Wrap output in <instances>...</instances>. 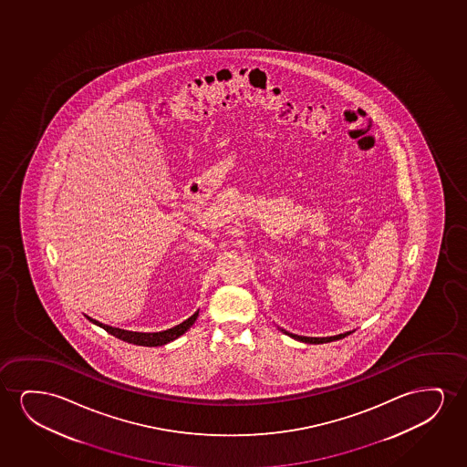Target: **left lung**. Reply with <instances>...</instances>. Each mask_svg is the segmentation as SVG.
I'll return each instance as SVG.
<instances>
[{
  "label": "left lung",
  "instance_id": "obj_1",
  "mask_svg": "<svg viewBox=\"0 0 467 467\" xmlns=\"http://www.w3.org/2000/svg\"><path fill=\"white\" fill-rule=\"evenodd\" d=\"M287 333L288 337H292V338L298 339V341H303V343H313V345H320V343H330V341H335V339H341L348 337L349 333H341V335H337V337H328V338H309V337H298V335H294V333Z\"/></svg>",
  "mask_w": 467,
  "mask_h": 467
}]
</instances>
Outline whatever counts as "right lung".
Here are the masks:
<instances>
[{"instance_id": "add662e5", "label": "right lung", "mask_w": 467, "mask_h": 467, "mask_svg": "<svg viewBox=\"0 0 467 467\" xmlns=\"http://www.w3.org/2000/svg\"><path fill=\"white\" fill-rule=\"evenodd\" d=\"M196 317H198V313L192 314L190 319H186L185 322H182L179 326L158 333L128 332V330H121V328H115V327L105 326V324H100V322L90 319V317H88V319L97 324V326L102 327L103 330L111 333L116 338L126 341V343L140 346H162L166 345V343H171L175 338H179L180 335H183L194 324Z\"/></svg>"}]
</instances>
